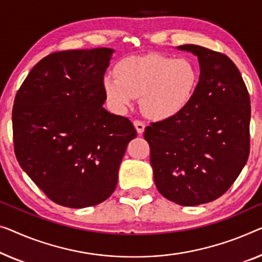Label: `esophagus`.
<instances>
[{
	"mask_svg": "<svg viewBox=\"0 0 262 262\" xmlns=\"http://www.w3.org/2000/svg\"><path fill=\"white\" fill-rule=\"evenodd\" d=\"M134 126H135V128H136V132L139 133V134H142V133L144 132V123L142 122V121H140V120H135L134 121Z\"/></svg>",
	"mask_w": 262,
	"mask_h": 262,
	"instance_id": "1",
	"label": "esophagus"
}]
</instances>
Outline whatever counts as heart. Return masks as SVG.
<instances>
[{
    "mask_svg": "<svg viewBox=\"0 0 262 262\" xmlns=\"http://www.w3.org/2000/svg\"><path fill=\"white\" fill-rule=\"evenodd\" d=\"M196 82V69L190 61L149 54L121 61L115 68V77H104L103 88L116 111H124L140 97L148 118L165 120L187 106Z\"/></svg>",
    "mask_w": 262,
    "mask_h": 262,
    "instance_id": "obj_1",
    "label": "heart"
}]
</instances>
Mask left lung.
Returning <instances> with one entry per match:
<instances>
[{
  "label": "left lung",
  "mask_w": 262,
  "mask_h": 262,
  "mask_svg": "<svg viewBox=\"0 0 262 262\" xmlns=\"http://www.w3.org/2000/svg\"><path fill=\"white\" fill-rule=\"evenodd\" d=\"M198 56L200 79L187 106L144 129L156 188L181 206L216 200L247 162L251 100L243 76L225 54L179 46Z\"/></svg>",
  "instance_id": "left-lung-1"
}]
</instances>
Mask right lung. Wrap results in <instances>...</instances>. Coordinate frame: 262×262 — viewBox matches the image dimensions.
I'll return each mask as SVG.
<instances>
[{
  "label": "right lung",
  "mask_w": 262,
  "mask_h": 262,
  "mask_svg": "<svg viewBox=\"0 0 262 262\" xmlns=\"http://www.w3.org/2000/svg\"><path fill=\"white\" fill-rule=\"evenodd\" d=\"M114 50L49 54L34 66L13 107L14 150L22 169L53 202L99 205L118 185L119 167L136 129L107 112L103 75Z\"/></svg>",
  "instance_id": "1"
}]
</instances>
